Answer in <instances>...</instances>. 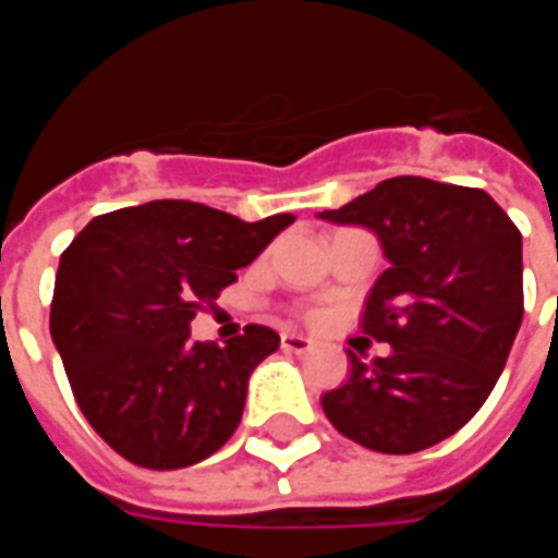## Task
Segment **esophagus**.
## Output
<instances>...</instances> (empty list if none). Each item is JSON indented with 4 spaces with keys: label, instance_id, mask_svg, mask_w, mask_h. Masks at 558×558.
I'll return each instance as SVG.
<instances>
[{
    "label": "esophagus",
    "instance_id": "esophagus-1",
    "mask_svg": "<svg viewBox=\"0 0 558 558\" xmlns=\"http://www.w3.org/2000/svg\"><path fill=\"white\" fill-rule=\"evenodd\" d=\"M280 347L287 352H295V355H304V352L314 350V340L304 338V335H292V331H287V335L280 338Z\"/></svg>",
    "mask_w": 558,
    "mask_h": 558
}]
</instances>
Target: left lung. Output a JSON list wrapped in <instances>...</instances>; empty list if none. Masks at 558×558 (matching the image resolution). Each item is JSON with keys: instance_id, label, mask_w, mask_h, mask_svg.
<instances>
[{"instance_id": "left-lung-1", "label": "left lung", "mask_w": 558, "mask_h": 558, "mask_svg": "<svg viewBox=\"0 0 558 558\" xmlns=\"http://www.w3.org/2000/svg\"><path fill=\"white\" fill-rule=\"evenodd\" d=\"M328 223L374 232L388 268L364 304L362 328L391 343L323 395L347 439L383 454H415L457 433L490 398L523 323V235L481 187L398 175Z\"/></svg>"}]
</instances>
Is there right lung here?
I'll return each mask as SVG.
<instances>
[{
	"instance_id": "1",
	"label": "right lung",
	"mask_w": 558,
	"mask_h": 558,
	"mask_svg": "<svg viewBox=\"0 0 558 558\" xmlns=\"http://www.w3.org/2000/svg\"><path fill=\"white\" fill-rule=\"evenodd\" d=\"M292 215L239 220L187 199H151L89 220L59 259L50 335L95 433L146 469L194 466L230 439L247 379L280 347L247 326L191 340L196 311L251 266Z\"/></svg>"
}]
</instances>
